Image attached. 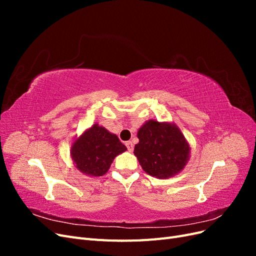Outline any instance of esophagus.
I'll list each match as a JSON object with an SVG mask.
<instances>
[{
	"label": "esophagus",
	"instance_id": "obj_1",
	"mask_svg": "<svg viewBox=\"0 0 256 256\" xmlns=\"http://www.w3.org/2000/svg\"><path fill=\"white\" fill-rule=\"evenodd\" d=\"M126 146H127V150H128L129 152H132V150H134V143L131 142V141L126 142Z\"/></svg>",
	"mask_w": 256,
	"mask_h": 256
}]
</instances>
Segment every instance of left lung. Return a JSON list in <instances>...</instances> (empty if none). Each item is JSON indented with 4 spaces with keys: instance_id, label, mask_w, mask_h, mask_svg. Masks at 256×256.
I'll use <instances>...</instances> for the list:
<instances>
[{
    "instance_id": "obj_1",
    "label": "left lung",
    "mask_w": 256,
    "mask_h": 256,
    "mask_svg": "<svg viewBox=\"0 0 256 256\" xmlns=\"http://www.w3.org/2000/svg\"><path fill=\"white\" fill-rule=\"evenodd\" d=\"M134 156L143 171L166 180L180 173L190 159V144L174 122L146 120L138 130Z\"/></svg>"
}]
</instances>
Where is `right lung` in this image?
<instances>
[{"label":"right lung","instance_id":"right-lung-1","mask_svg":"<svg viewBox=\"0 0 256 256\" xmlns=\"http://www.w3.org/2000/svg\"><path fill=\"white\" fill-rule=\"evenodd\" d=\"M118 136L94 124L76 136L70 147V157L76 170L90 177L104 176L120 154L126 152Z\"/></svg>","mask_w":256,"mask_h":256}]
</instances>
